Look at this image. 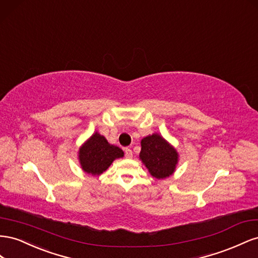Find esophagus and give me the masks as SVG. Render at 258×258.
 Here are the masks:
<instances>
[{"mask_svg":"<svg viewBox=\"0 0 258 258\" xmlns=\"http://www.w3.org/2000/svg\"><path fill=\"white\" fill-rule=\"evenodd\" d=\"M124 152H125V158L131 159L132 157H133V152H132V150L130 148H125Z\"/></svg>","mask_w":258,"mask_h":258,"instance_id":"esophagus-1","label":"esophagus"}]
</instances>
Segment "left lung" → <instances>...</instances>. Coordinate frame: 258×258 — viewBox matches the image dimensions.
<instances>
[{
  "instance_id": "left-lung-1",
  "label": "left lung",
  "mask_w": 258,
  "mask_h": 258,
  "mask_svg": "<svg viewBox=\"0 0 258 258\" xmlns=\"http://www.w3.org/2000/svg\"><path fill=\"white\" fill-rule=\"evenodd\" d=\"M139 157L153 177L163 179L175 171L178 154L160 135L153 134L142 141Z\"/></svg>"
}]
</instances>
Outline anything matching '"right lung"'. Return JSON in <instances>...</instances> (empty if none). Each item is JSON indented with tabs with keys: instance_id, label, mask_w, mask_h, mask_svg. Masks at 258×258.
<instances>
[{
	"instance_id": "add662e5",
	"label": "right lung",
	"mask_w": 258,
	"mask_h": 258,
	"mask_svg": "<svg viewBox=\"0 0 258 258\" xmlns=\"http://www.w3.org/2000/svg\"><path fill=\"white\" fill-rule=\"evenodd\" d=\"M80 163L84 172L94 176L104 173L113 160L123 157V151L110 145L107 139L95 133L88 142L80 149Z\"/></svg>"
}]
</instances>
